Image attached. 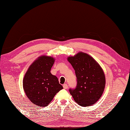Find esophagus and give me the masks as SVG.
I'll use <instances>...</instances> for the list:
<instances>
[{
    "label": "esophagus",
    "mask_w": 130,
    "mask_h": 130,
    "mask_svg": "<svg viewBox=\"0 0 130 130\" xmlns=\"http://www.w3.org/2000/svg\"><path fill=\"white\" fill-rule=\"evenodd\" d=\"M68 85L67 84H63V88H64V89H67L68 88Z\"/></svg>",
    "instance_id": "obj_1"
}]
</instances>
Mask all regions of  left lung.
Segmentation results:
<instances>
[{
	"label": "left lung",
	"instance_id": "8db88e82",
	"mask_svg": "<svg viewBox=\"0 0 130 130\" xmlns=\"http://www.w3.org/2000/svg\"><path fill=\"white\" fill-rule=\"evenodd\" d=\"M68 60L75 70L77 84L69 89L74 100L82 106L93 105L102 96L105 86V77L100 65L91 56L79 52Z\"/></svg>",
	"mask_w": 130,
	"mask_h": 130
}]
</instances>
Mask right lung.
Segmentation results:
<instances>
[{
  "mask_svg": "<svg viewBox=\"0 0 130 130\" xmlns=\"http://www.w3.org/2000/svg\"><path fill=\"white\" fill-rule=\"evenodd\" d=\"M55 58L42 56L30 66L23 79L27 97L35 105L47 106L63 87L58 78L51 73Z\"/></svg>",
  "mask_w": 130,
  "mask_h": 130,
  "instance_id": "1",
  "label": "right lung"
}]
</instances>
